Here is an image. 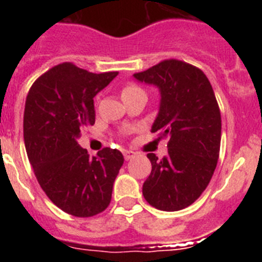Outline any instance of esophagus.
I'll use <instances>...</instances> for the list:
<instances>
[{"label": "esophagus", "instance_id": "1", "mask_svg": "<svg viewBox=\"0 0 262 262\" xmlns=\"http://www.w3.org/2000/svg\"><path fill=\"white\" fill-rule=\"evenodd\" d=\"M135 152L134 151H128V149H126V151H123V156H124V159L126 160H129V159H133L134 156H135Z\"/></svg>", "mask_w": 262, "mask_h": 262}]
</instances>
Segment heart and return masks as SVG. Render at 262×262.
<instances>
[{
  "instance_id": "heart-1",
  "label": "heart",
  "mask_w": 262,
  "mask_h": 262,
  "mask_svg": "<svg viewBox=\"0 0 262 262\" xmlns=\"http://www.w3.org/2000/svg\"><path fill=\"white\" fill-rule=\"evenodd\" d=\"M139 92H143V90L140 89V88H139L138 85L129 84V85H127V86L123 88V90H122V97H123V96H128V94L139 93Z\"/></svg>"
}]
</instances>
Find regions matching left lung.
Returning a JSON list of instances; mask_svg holds the SVG:
<instances>
[{
    "label": "left lung",
    "mask_w": 262,
    "mask_h": 262,
    "mask_svg": "<svg viewBox=\"0 0 262 262\" xmlns=\"http://www.w3.org/2000/svg\"><path fill=\"white\" fill-rule=\"evenodd\" d=\"M134 77L160 89L152 133L169 139L168 156L147 155L152 172L143 195L156 209L178 211L200 198L214 174L222 136L219 105L205 73L181 60H163Z\"/></svg>",
    "instance_id": "8db88e82"
}]
</instances>
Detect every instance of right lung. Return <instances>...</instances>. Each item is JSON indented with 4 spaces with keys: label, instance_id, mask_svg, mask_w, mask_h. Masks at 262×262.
Instances as JSON below:
<instances>
[{
    "label": "right lung",
    "instance_id": "1",
    "mask_svg": "<svg viewBox=\"0 0 262 262\" xmlns=\"http://www.w3.org/2000/svg\"><path fill=\"white\" fill-rule=\"evenodd\" d=\"M117 75L62 62L43 73L26 97L23 138L30 164L48 198L73 216L107 209L123 165L118 149L106 147L92 157L77 143L82 128L96 122L93 98Z\"/></svg>",
    "mask_w": 262,
    "mask_h": 262
}]
</instances>
